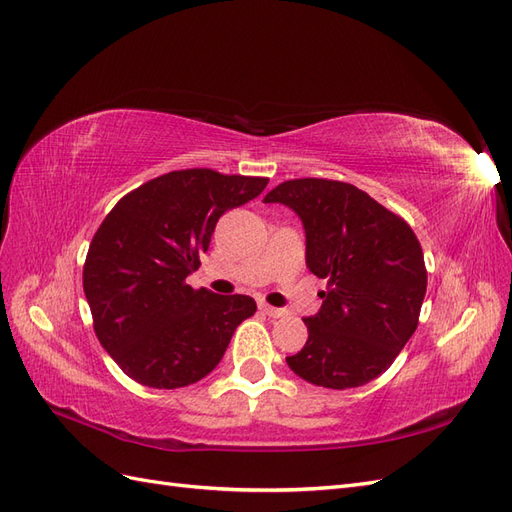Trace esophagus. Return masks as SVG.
<instances>
[{
	"instance_id": "34e87169",
	"label": "esophagus",
	"mask_w": 512,
	"mask_h": 512,
	"mask_svg": "<svg viewBox=\"0 0 512 512\" xmlns=\"http://www.w3.org/2000/svg\"><path fill=\"white\" fill-rule=\"evenodd\" d=\"M259 309L264 311L268 317H274V319H276V317H283V315L287 313L285 309H276V306H270V304H266V302H261Z\"/></svg>"
}]
</instances>
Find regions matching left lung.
I'll return each mask as SVG.
<instances>
[{
	"label": "left lung",
	"instance_id": "obj_1",
	"mask_svg": "<svg viewBox=\"0 0 512 512\" xmlns=\"http://www.w3.org/2000/svg\"><path fill=\"white\" fill-rule=\"evenodd\" d=\"M294 210L306 266L326 279L309 339L289 369L315 386L345 390L382 375L416 332L427 268L412 227L347 182L287 180L264 197Z\"/></svg>",
	"mask_w": 512,
	"mask_h": 512
}]
</instances>
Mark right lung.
<instances>
[{"label": "right lung", "mask_w": 512, "mask_h": 512, "mask_svg": "<svg viewBox=\"0 0 512 512\" xmlns=\"http://www.w3.org/2000/svg\"><path fill=\"white\" fill-rule=\"evenodd\" d=\"M268 178L182 169L124 195L94 233L83 266V291L94 332L107 354L135 382L182 388L206 377L246 317L251 296L193 289L214 227L244 206Z\"/></svg>", "instance_id": "1"}]
</instances>
